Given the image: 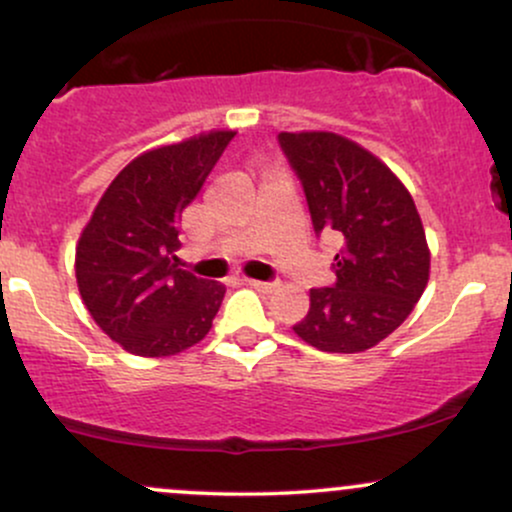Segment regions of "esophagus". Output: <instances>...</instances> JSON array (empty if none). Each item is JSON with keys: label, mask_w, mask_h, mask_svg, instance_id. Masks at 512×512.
I'll use <instances>...</instances> for the list:
<instances>
[{"label": "esophagus", "mask_w": 512, "mask_h": 512, "mask_svg": "<svg viewBox=\"0 0 512 512\" xmlns=\"http://www.w3.org/2000/svg\"><path fill=\"white\" fill-rule=\"evenodd\" d=\"M248 284L252 286V289L262 291V293H269L276 289V281H257V279H248Z\"/></svg>", "instance_id": "1"}]
</instances>
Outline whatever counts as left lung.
<instances>
[{
    "label": "left lung",
    "mask_w": 512,
    "mask_h": 512,
    "mask_svg": "<svg viewBox=\"0 0 512 512\" xmlns=\"http://www.w3.org/2000/svg\"><path fill=\"white\" fill-rule=\"evenodd\" d=\"M315 233L334 231V286L310 289L293 332L330 354H358L407 320L428 284L431 252L414 199L390 168L334 132H281Z\"/></svg>",
    "instance_id": "8db88e82"
}]
</instances>
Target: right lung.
I'll use <instances>...</instances> for the list:
<instances>
[{
	"label": "right lung",
	"instance_id": "add662e5",
	"mask_svg": "<svg viewBox=\"0 0 512 512\" xmlns=\"http://www.w3.org/2000/svg\"><path fill=\"white\" fill-rule=\"evenodd\" d=\"M231 129L158 146L117 173L76 245V284L96 325L129 354L175 356L202 342L226 286L178 267L182 209L197 197Z\"/></svg>",
	"mask_w": 512,
	"mask_h": 512
}]
</instances>
